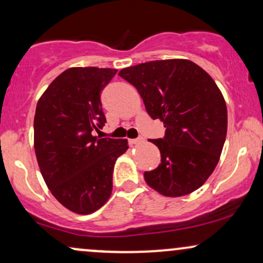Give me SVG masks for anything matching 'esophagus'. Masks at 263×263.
Listing matches in <instances>:
<instances>
[{
    "instance_id": "obj_1",
    "label": "esophagus",
    "mask_w": 263,
    "mask_h": 263,
    "mask_svg": "<svg viewBox=\"0 0 263 263\" xmlns=\"http://www.w3.org/2000/svg\"><path fill=\"white\" fill-rule=\"evenodd\" d=\"M144 140L142 137L140 138H132V140H128V143L129 144H138V143H142Z\"/></svg>"
}]
</instances>
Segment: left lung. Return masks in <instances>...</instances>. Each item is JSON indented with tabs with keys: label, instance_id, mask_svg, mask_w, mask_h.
I'll list each match as a JSON object with an SVG mask.
<instances>
[{
	"label": "left lung",
	"instance_id": "8db88e82",
	"mask_svg": "<svg viewBox=\"0 0 263 263\" xmlns=\"http://www.w3.org/2000/svg\"><path fill=\"white\" fill-rule=\"evenodd\" d=\"M119 75L137 89L147 114L165 127L164 137L151 140L161 163L144 172L147 184L173 198L200 188L218 164L228 131L224 96L213 78L186 59L142 63Z\"/></svg>",
	"mask_w": 263,
	"mask_h": 263
}]
</instances>
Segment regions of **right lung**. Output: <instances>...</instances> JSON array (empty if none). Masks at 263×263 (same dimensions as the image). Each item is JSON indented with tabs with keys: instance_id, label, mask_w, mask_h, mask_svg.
I'll return each instance as SVG.
<instances>
[{
	"instance_id": "1",
	"label": "right lung",
	"mask_w": 263,
	"mask_h": 263,
	"mask_svg": "<svg viewBox=\"0 0 263 263\" xmlns=\"http://www.w3.org/2000/svg\"><path fill=\"white\" fill-rule=\"evenodd\" d=\"M116 69L70 68L52 81L34 116V151L39 170L54 198L81 215L104 205L112 192L116 159L127 140L99 138L106 122L101 91Z\"/></svg>"
}]
</instances>
